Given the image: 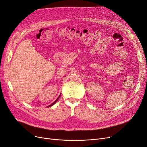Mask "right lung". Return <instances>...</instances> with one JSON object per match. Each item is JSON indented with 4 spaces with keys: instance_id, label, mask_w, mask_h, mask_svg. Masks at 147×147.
<instances>
[{
    "instance_id": "obj_1",
    "label": "right lung",
    "mask_w": 147,
    "mask_h": 147,
    "mask_svg": "<svg viewBox=\"0 0 147 147\" xmlns=\"http://www.w3.org/2000/svg\"><path fill=\"white\" fill-rule=\"evenodd\" d=\"M60 96H61V95H59V97H58V98H57V99H56V100H55V101H54V103H52V104H51V105H49V106H48V107H50V106H53V105H54V104H55V103H56V101H58V99H59V97H60Z\"/></svg>"
}]
</instances>
